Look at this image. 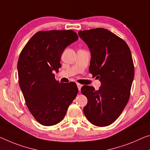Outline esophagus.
Returning a JSON list of instances; mask_svg holds the SVG:
<instances>
[{
    "mask_svg": "<svg viewBox=\"0 0 150 150\" xmlns=\"http://www.w3.org/2000/svg\"><path fill=\"white\" fill-rule=\"evenodd\" d=\"M77 86H78V91H80V89H81L82 85L81 84H80V83H77Z\"/></svg>",
    "mask_w": 150,
    "mask_h": 150,
    "instance_id": "esophagus-1",
    "label": "esophagus"
}]
</instances>
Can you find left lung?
<instances>
[{
	"label": "left lung",
	"instance_id": "left-lung-1",
	"mask_svg": "<svg viewBox=\"0 0 150 150\" xmlns=\"http://www.w3.org/2000/svg\"><path fill=\"white\" fill-rule=\"evenodd\" d=\"M78 35L91 51L89 72L101 82L98 91L82 87L88 99L83 112L93 125L108 126L120 116L129 99L134 78L130 49L123 40L103 28L80 31Z\"/></svg>",
	"mask_w": 150,
	"mask_h": 150
}]
</instances>
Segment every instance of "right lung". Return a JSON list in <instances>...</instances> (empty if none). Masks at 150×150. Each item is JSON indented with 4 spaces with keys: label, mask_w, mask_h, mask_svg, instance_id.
Wrapping results in <instances>:
<instances>
[{
    "label": "right lung",
    "mask_w": 150,
    "mask_h": 150,
    "mask_svg": "<svg viewBox=\"0 0 150 150\" xmlns=\"http://www.w3.org/2000/svg\"><path fill=\"white\" fill-rule=\"evenodd\" d=\"M78 39L72 30L40 31L21 52L17 63L20 88L30 112L41 125L60 122L77 95L76 84L59 83L53 71H58L62 53Z\"/></svg>",
    "instance_id": "right-lung-1"
}]
</instances>
